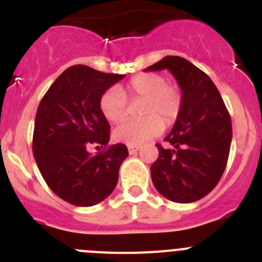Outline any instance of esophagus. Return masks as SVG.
Returning <instances> with one entry per match:
<instances>
[{
	"label": "esophagus",
	"instance_id": "34e87169",
	"mask_svg": "<svg viewBox=\"0 0 262 262\" xmlns=\"http://www.w3.org/2000/svg\"><path fill=\"white\" fill-rule=\"evenodd\" d=\"M128 152H129V155H134V154H136V152L139 151V145H128Z\"/></svg>",
	"mask_w": 262,
	"mask_h": 262
}]
</instances>
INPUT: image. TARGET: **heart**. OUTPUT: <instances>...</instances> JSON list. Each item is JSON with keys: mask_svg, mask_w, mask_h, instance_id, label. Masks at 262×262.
Returning a JSON list of instances; mask_svg holds the SVG:
<instances>
[{"mask_svg": "<svg viewBox=\"0 0 262 262\" xmlns=\"http://www.w3.org/2000/svg\"><path fill=\"white\" fill-rule=\"evenodd\" d=\"M143 99L140 120H126L115 127L113 136L117 142L140 145L163 133L164 124L172 126L181 114L184 105L182 89L174 82H168L160 73H140L134 76L124 89L108 88L99 98V110L103 117L118 123L127 117V98Z\"/></svg>", "mask_w": 262, "mask_h": 262, "instance_id": "b5f03b06", "label": "heart"}]
</instances>
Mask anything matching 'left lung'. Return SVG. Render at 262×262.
Instances as JSON below:
<instances>
[{
    "label": "left lung",
    "mask_w": 262,
    "mask_h": 262,
    "mask_svg": "<svg viewBox=\"0 0 262 262\" xmlns=\"http://www.w3.org/2000/svg\"><path fill=\"white\" fill-rule=\"evenodd\" d=\"M168 69L184 93L181 114L164 140L156 144L152 182L161 195L177 203L206 196L221 180L230 155L232 124L211 78L180 56H166L145 71Z\"/></svg>",
    "instance_id": "left-lung-1"
}]
</instances>
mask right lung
<instances>
[{
	"label": "right lung",
	"mask_w": 262,
	"mask_h": 262,
	"mask_svg": "<svg viewBox=\"0 0 262 262\" xmlns=\"http://www.w3.org/2000/svg\"><path fill=\"white\" fill-rule=\"evenodd\" d=\"M123 77L73 66L55 80L39 103L32 154L48 187L71 205H97L117 186L128 151L122 143L107 145L110 124L99 110V98ZM92 144L105 148L92 155L87 152Z\"/></svg>",
	"instance_id": "1"
}]
</instances>
